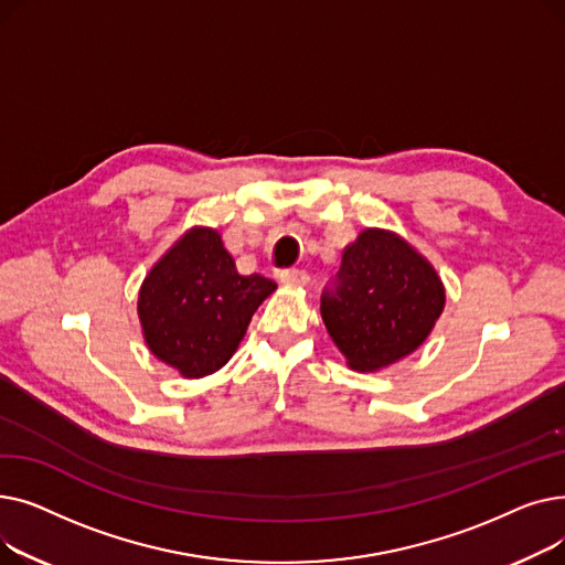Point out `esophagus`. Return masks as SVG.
Wrapping results in <instances>:
<instances>
[{
	"mask_svg": "<svg viewBox=\"0 0 565 565\" xmlns=\"http://www.w3.org/2000/svg\"><path fill=\"white\" fill-rule=\"evenodd\" d=\"M279 279L288 286H307L309 284V275L302 267H288V270L279 273Z\"/></svg>",
	"mask_w": 565,
	"mask_h": 565,
	"instance_id": "esophagus-1",
	"label": "esophagus"
}]
</instances>
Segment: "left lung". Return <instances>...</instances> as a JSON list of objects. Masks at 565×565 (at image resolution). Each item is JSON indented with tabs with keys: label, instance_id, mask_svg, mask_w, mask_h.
<instances>
[{
	"label": "left lung",
	"instance_id": "8db88e82",
	"mask_svg": "<svg viewBox=\"0 0 565 565\" xmlns=\"http://www.w3.org/2000/svg\"><path fill=\"white\" fill-rule=\"evenodd\" d=\"M441 309L444 286L433 265L380 228L345 247L320 295L324 328L354 371H375L417 350Z\"/></svg>",
	"mask_w": 565,
	"mask_h": 565
}]
</instances>
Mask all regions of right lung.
<instances>
[{
	"label": "right lung",
	"mask_w": 565,
	"mask_h": 565,
	"mask_svg": "<svg viewBox=\"0 0 565 565\" xmlns=\"http://www.w3.org/2000/svg\"><path fill=\"white\" fill-rule=\"evenodd\" d=\"M277 288L237 275L213 228H192L141 284L139 320L148 348L185 377L220 371L243 341L258 305Z\"/></svg>",
	"instance_id": "1"
}]
</instances>
